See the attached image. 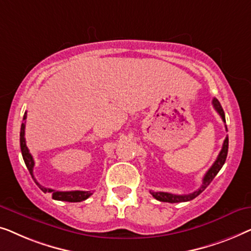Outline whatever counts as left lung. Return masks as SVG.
Instances as JSON below:
<instances>
[{
  "mask_svg": "<svg viewBox=\"0 0 251 251\" xmlns=\"http://www.w3.org/2000/svg\"><path fill=\"white\" fill-rule=\"evenodd\" d=\"M213 105H214L215 110L218 112V115L221 116L222 119H223V122L225 123V115H224L223 108H222L220 101H218L216 98H214ZM227 150H228V137L226 136V139L224 140L223 147H222V150H221L220 154H218L217 159L215 160L214 165L211 166L209 169H208L206 175H204L202 178V184H201V186L197 190V191L190 193V195H173V193H168V192H153V191H150V193L152 195L154 199L162 201V202H171V203L184 202V201H190V200L195 199L196 197L199 196L200 193L210 184V182L213 181L215 176L217 175V173L221 171L222 167H223L224 162H225V160H226V157H227Z\"/></svg>",
  "mask_w": 251,
  "mask_h": 251,
  "instance_id": "1",
  "label": "left lung"
}]
</instances>
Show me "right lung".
Here are the masks:
<instances>
[{
	"label": "right lung",
	"mask_w": 251,
	"mask_h": 251,
	"mask_svg": "<svg viewBox=\"0 0 251 251\" xmlns=\"http://www.w3.org/2000/svg\"><path fill=\"white\" fill-rule=\"evenodd\" d=\"M27 118V112H25L24 115V121H26ZM20 148H21V153H23V158L25 164H26L28 171H29L31 177L34 178V181L36 184L38 185L42 191L44 193H51L52 198L54 200H60V201H68V202H80V201L86 200L87 198L92 196L91 191H55V190L45 188V186L41 185L40 183L36 181V178L34 177L33 174V169H34V159L33 156H31L29 150L26 146V140H25V123L21 124V128H20Z\"/></svg>",
	"instance_id": "1"
}]
</instances>
